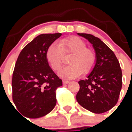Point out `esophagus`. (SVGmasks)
<instances>
[{"instance_id":"esophagus-1","label":"esophagus","mask_w":132,"mask_h":132,"mask_svg":"<svg viewBox=\"0 0 132 132\" xmlns=\"http://www.w3.org/2000/svg\"><path fill=\"white\" fill-rule=\"evenodd\" d=\"M69 82V80H65V79H64V80H63V84H68Z\"/></svg>"}]
</instances>
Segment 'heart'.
<instances>
[{"label":"heart","mask_w":132,"mask_h":132,"mask_svg":"<svg viewBox=\"0 0 132 132\" xmlns=\"http://www.w3.org/2000/svg\"><path fill=\"white\" fill-rule=\"evenodd\" d=\"M64 53H73L69 63L59 72V75L65 79H73L82 74H87L93 69L96 63V55L94 50L87 47V44L77 37H70L53 42L47 48L45 57L54 71L60 69L63 63Z\"/></svg>","instance_id":"heart-1"}]
</instances>
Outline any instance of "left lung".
Segmentation results:
<instances>
[{
  "instance_id": "left-lung-1",
  "label": "left lung",
  "mask_w": 132,
  "mask_h": 132,
  "mask_svg": "<svg viewBox=\"0 0 132 132\" xmlns=\"http://www.w3.org/2000/svg\"><path fill=\"white\" fill-rule=\"evenodd\" d=\"M93 45L96 63L85 80L79 81L78 103L95 114L108 111L118 101L122 85V73L114 52L99 38L88 34L77 33Z\"/></svg>"
}]
</instances>
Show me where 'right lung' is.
I'll return each mask as SVG.
<instances>
[{
	"mask_svg": "<svg viewBox=\"0 0 132 132\" xmlns=\"http://www.w3.org/2000/svg\"><path fill=\"white\" fill-rule=\"evenodd\" d=\"M61 35H39L26 45L17 59L12 80V99L25 117H42L55 106V90L62 86V80L49 65L45 53Z\"/></svg>",
	"mask_w": 132,
	"mask_h": 132,
	"instance_id": "right-lung-1",
	"label": "right lung"
}]
</instances>
